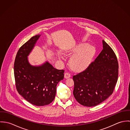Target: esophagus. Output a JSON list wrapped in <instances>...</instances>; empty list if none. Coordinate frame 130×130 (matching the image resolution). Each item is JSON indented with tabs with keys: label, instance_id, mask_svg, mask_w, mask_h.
I'll list each match as a JSON object with an SVG mask.
<instances>
[{
	"label": "esophagus",
	"instance_id": "34e87169",
	"mask_svg": "<svg viewBox=\"0 0 130 130\" xmlns=\"http://www.w3.org/2000/svg\"><path fill=\"white\" fill-rule=\"evenodd\" d=\"M71 77V74L69 73H66L64 74V77L66 78H68Z\"/></svg>",
	"mask_w": 130,
	"mask_h": 130
}]
</instances>
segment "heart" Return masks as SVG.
<instances>
[{
	"instance_id": "heart-1",
	"label": "heart",
	"mask_w": 130,
	"mask_h": 130,
	"mask_svg": "<svg viewBox=\"0 0 130 130\" xmlns=\"http://www.w3.org/2000/svg\"><path fill=\"white\" fill-rule=\"evenodd\" d=\"M96 53L95 48L89 44L83 43L77 45L70 54L74 55L70 60L71 67L75 70L80 71L86 68L91 62Z\"/></svg>"
}]
</instances>
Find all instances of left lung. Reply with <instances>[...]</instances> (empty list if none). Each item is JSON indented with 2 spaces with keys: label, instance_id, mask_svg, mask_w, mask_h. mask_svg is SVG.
I'll return each mask as SVG.
<instances>
[{
  "label": "left lung",
  "instance_id": "left-lung-1",
  "mask_svg": "<svg viewBox=\"0 0 130 130\" xmlns=\"http://www.w3.org/2000/svg\"><path fill=\"white\" fill-rule=\"evenodd\" d=\"M103 49L83 72L73 76L75 100L82 105L94 107L113 93L117 84L119 64L111 47L104 40Z\"/></svg>",
  "mask_w": 130,
  "mask_h": 130
}]
</instances>
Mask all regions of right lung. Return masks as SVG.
<instances>
[{"mask_svg": "<svg viewBox=\"0 0 130 130\" xmlns=\"http://www.w3.org/2000/svg\"><path fill=\"white\" fill-rule=\"evenodd\" d=\"M40 35L31 37L19 49L14 64L17 90L25 100L37 106L51 103L55 98L56 86L63 79V70H57L46 62L40 67L31 66L27 56Z\"/></svg>", "mask_w": 130, "mask_h": 130, "instance_id": "obj_1", "label": "right lung"}]
</instances>
